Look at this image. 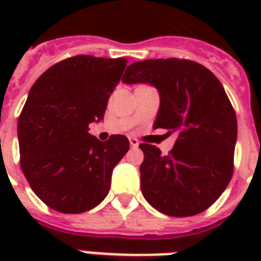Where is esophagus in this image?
Here are the masks:
<instances>
[{
  "instance_id": "obj_1",
  "label": "esophagus",
  "mask_w": 261,
  "mask_h": 261,
  "mask_svg": "<svg viewBox=\"0 0 261 261\" xmlns=\"http://www.w3.org/2000/svg\"><path fill=\"white\" fill-rule=\"evenodd\" d=\"M130 146H131V147H138V146H139V142H138V139H135V138H130Z\"/></svg>"
}]
</instances>
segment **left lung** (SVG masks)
<instances>
[{"mask_svg":"<svg viewBox=\"0 0 261 261\" xmlns=\"http://www.w3.org/2000/svg\"><path fill=\"white\" fill-rule=\"evenodd\" d=\"M124 84H149L159 90L154 128L176 134L168 155L142 143L141 190L163 214L191 217L222 195L233 174L237 119L219 80L186 59H146L126 69Z\"/></svg>","mask_w":261,"mask_h":261,"instance_id":"1","label":"left lung"}]
</instances>
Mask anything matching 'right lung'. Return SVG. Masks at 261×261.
<instances>
[{
    "label": "right lung",
    "mask_w": 261,
    "mask_h": 261,
    "mask_svg": "<svg viewBox=\"0 0 261 261\" xmlns=\"http://www.w3.org/2000/svg\"><path fill=\"white\" fill-rule=\"evenodd\" d=\"M126 63L77 55L51 66L31 88L17 123L20 165L53 210L79 214L108 195L112 171L130 143L124 135L101 142L89 124L104 118Z\"/></svg>",
    "instance_id": "add662e5"
}]
</instances>
